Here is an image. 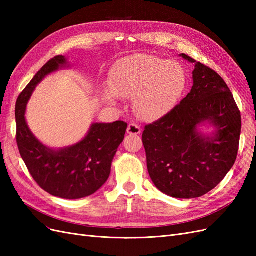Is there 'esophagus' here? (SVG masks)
<instances>
[{"label": "esophagus", "mask_w": 256, "mask_h": 256, "mask_svg": "<svg viewBox=\"0 0 256 256\" xmlns=\"http://www.w3.org/2000/svg\"><path fill=\"white\" fill-rule=\"evenodd\" d=\"M141 128L138 125H136V124L134 122H131L128 125V128H127V132L129 134H141Z\"/></svg>", "instance_id": "esophagus-1"}]
</instances>
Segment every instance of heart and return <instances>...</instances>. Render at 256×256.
Listing matches in <instances>:
<instances>
[{
  "mask_svg": "<svg viewBox=\"0 0 256 256\" xmlns=\"http://www.w3.org/2000/svg\"><path fill=\"white\" fill-rule=\"evenodd\" d=\"M184 68L175 60L150 54L124 58L111 74L110 88L102 92L104 102L116 104V96L134 99L136 113L146 122L164 118L180 102L187 88Z\"/></svg>",
  "mask_w": 256,
  "mask_h": 256,
  "instance_id": "b5f03b06",
  "label": "heart"
}]
</instances>
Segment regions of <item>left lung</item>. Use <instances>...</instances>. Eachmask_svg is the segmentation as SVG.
<instances>
[{
    "label": "left lung",
    "mask_w": 256,
    "mask_h": 256,
    "mask_svg": "<svg viewBox=\"0 0 256 256\" xmlns=\"http://www.w3.org/2000/svg\"><path fill=\"white\" fill-rule=\"evenodd\" d=\"M194 63L193 86L164 118L145 126L142 140L154 186L176 198H200L218 186L233 168L242 116L226 83L212 68ZM209 123L208 136L198 127Z\"/></svg>",
    "instance_id": "obj_1"
}]
</instances>
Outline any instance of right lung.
<instances>
[{
  "label": "right lung",
  "instance_id": "right-lung-1",
  "mask_svg": "<svg viewBox=\"0 0 256 256\" xmlns=\"http://www.w3.org/2000/svg\"><path fill=\"white\" fill-rule=\"evenodd\" d=\"M69 67L67 58L58 56L38 72L19 95L16 104L17 144L21 157L34 180L51 196L76 200L102 187L111 172L112 161L126 134L127 124L94 122L83 140L64 148L44 145L26 120V104L35 88L46 76Z\"/></svg>",
  "mask_w": 256,
  "mask_h": 256
}]
</instances>
